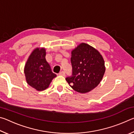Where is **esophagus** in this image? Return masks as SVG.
Wrapping results in <instances>:
<instances>
[{
  "instance_id": "esophagus-1",
  "label": "esophagus",
  "mask_w": 134,
  "mask_h": 134,
  "mask_svg": "<svg viewBox=\"0 0 134 134\" xmlns=\"http://www.w3.org/2000/svg\"><path fill=\"white\" fill-rule=\"evenodd\" d=\"M60 75L65 76V71H61V72H60Z\"/></svg>"
}]
</instances>
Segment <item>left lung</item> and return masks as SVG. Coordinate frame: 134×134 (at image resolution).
Masks as SVG:
<instances>
[{
	"mask_svg": "<svg viewBox=\"0 0 134 134\" xmlns=\"http://www.w3.org/2000/svg\"><path fill=\"white\" fill-rule=\"evenodd\" d=\"M72 75L65 80L75 91L87 93L99 85L105 72V62L99 51L81 43L71 52Z\"/></svg>",
	"mask_w": 134,
	"mask_h": 134,
	"instance_id": "8db88e82",
	"label": "left lung"
}]
</instances>
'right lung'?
I'll return each instance as SVG.
<instances>
[{
	"instance_id": "add662e5",
	"label": "right lung",
	"mask_w": 134,
	"mask_h": 134,
	"mask_svg": "<svg viewBox=\"0 0 134 134\" xmlns=\"http://www.w3.org/2000/svg\"><path fill=\"white\" fill-rule=\"evenodd\" d=\"M45 49H35L29 56L25 66L27 83L38 91L46 89L57 76L45 60Z\"/></svg>"
}]
</instances>
